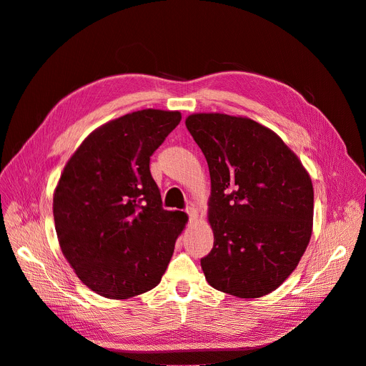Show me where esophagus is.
<instances>
[{
  "instance_id": "34e87169",
  "label": "esophagus",
  "mask_w": 366,
  "mask_h": 366,
  "mask_svg": "<svg viewBox=\"0 0 366 366\" xmlns=\"http://www.w3.org/2000/svg\"><path fill=\"white\" fill-rule=\"evenodd\" d=\"M185 212H187V215H188L189 222H191V221H196V218H197V210H196L194 206H188V207L185 209Z\"/></svg>"
}]
</instances>
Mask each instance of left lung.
<instances>
[{
	"label": "left lung",
	"mask_w": 366,
	"mask_h": 366,
	"mask_svg": "<svg viewBox=\"0 0 366 366\" xmlns=\"http://www.w3.org/2000/svg\"><path fill=\"white\" fill-rule=\"evenodd\" d=\"M185 126L204 154L214 247L200 264L207 283L239 298L273 292L312 237L313 185L274 132L227 114H193Z\"/></svg>",
	"instance_id": "1"
}]
</instances>
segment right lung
Wrapping results in <instances>:
<instances>
[{
	"label": "right lung",
	"mask_w": 366,
	"mask_h": 366,
	"mask_svg": "<svg viewBox=\"0 0 366 366\" xmlns=\"http://www.w3.org/2000/svg\"><path fill=\"white\" fill-rule=\"evenodd\" d=\"M179 111L142 109L92 132L66 163L53 197L57 239L92 291L126 300L156 287L187 217L166 210L149 157Z\"/></svg>",
	"instance_id": "add662e5"
}]
</instances>
